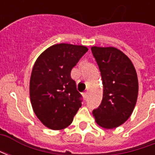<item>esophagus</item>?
<instances>
[{"instance_id": "esophagus-1", "label": "esophagus", "mask_w": 155, "mask_h": 155, "mask_svg": "<svg viewBox=\"0 0 155 155\" xmlns=\"http://www.w3.org/2000/svg\"><path fill=\"white\" fill-rule=\"evenodd\" d=\"M83 97H84V100H86V99H87V97H88L87 92H84V93H83Z\"/></svg>"}]
</instances>
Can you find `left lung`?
Wrapping results in <instances>:
<instances>
[{
    "label": "left lung",
    "instance_id": "obj_1",
    "mask_svg": "<svg viewBox=\"0 0 155 155\" xmlns=\"http://www.w3.org/2000/svg\"><path fill=\"white\" fill-rule=\"evenodd\" d=\"M101 71L103 99L93 110L96 123L105 129H114L126 121L136 104L139 83L130 58L114 47H91Z\"/></svg>",
    "mask_w": 155,
    "mask_h": 155
}]
</instances>
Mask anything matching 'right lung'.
I'll return each instance as SVG.
<instances>
[{"instance_id":"obj_1","label":"right lung","mask_w":155,"mask_h":155,"mask_svg":"<svg viewBox=\"0 0 155 155\" xmlns=\"http://www.w3.org/2000/svg\"><path fill=\"white\" fill-rule=\"evenodd\" d=\"M88 48L77 45L56 44L37 58L30 81V97L35 115L49 129L63 130L73 121L81 107V94L71 77Z\"/></svg>"}]
</instances>
